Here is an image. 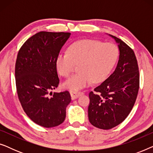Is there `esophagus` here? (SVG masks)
Here are the masks:
<instances>
[{"instance_id": "1", "label": "esophagus", "mask_w": 153, "mask_h": 153, "mask_svg": "<svg viewBox=\"0 0 153 153\" xmlns=\"http://www.w3.org/2000/svg\"><path fill=\"white\" fill-rule=\"evenodd\" d=\"M70 95H71V97H72V99L74 100V99H76L77 97H79L81 95H83V93H81V92H76V91H71Z\"/></svg>"}]
</instances>
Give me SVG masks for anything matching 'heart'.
I'll return each mask as SVG.
<instances>
[{
  "label": "heart",
  "instance_id": "obj_1",
  "mask_svg": "<svg viewBox=\"0 0 153 153\" xmlns=\"http://www.w3.org/2000/svg\"><path fill=\"white\" fill-rule=\"evenodd\" d=\"M118 49L112 43L94 39H81L70 45L68 53H61L56 58L59 74L68 77L79 65V72L63 83L65 88L77 91L94 83L104 81L111 72L118 58Z\"/></svg>",
  "mask_w": 153,
  "mask_h": 153
}]
</instances>
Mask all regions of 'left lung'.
<instances>
[{"instance_id": "left-lung-1", "label": "left lung", "mask_w": 153, "mask_h": 153, "mask_svg": "<svg viewBox=\"0 0 153 153\" xmlns=\"http://www.w3.org/2000/svg\"><path fill=\"white\" fill-rule=\"evenodd\" d=\"M118 43L120 51L116 70L103 83L89 93L88 119L93 126L109 129L128 116L137 100L139 72L134 52L118 37L109 35Z\"/></svg>"}]
</instances>
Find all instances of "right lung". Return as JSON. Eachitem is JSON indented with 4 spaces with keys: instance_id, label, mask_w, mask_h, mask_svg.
<instances>
[{
    "instance_id": "right-lung-1",
    "label": "right lung",
    "mask_w": 153,
    "mask_h": 153,
    "mask_svg": "<svg viewBox=\"0 0 153 153\" xmlns=\"http://www.w3.org/2000/svg\"><path fill=\"white\" fill-rule=\"evenodd\" d=\"M70 35L41 31L27 39L19 51L15 65L19 100L27 116L42 127H56L65 119L70 93L49 95L59 84L56 58Z\"/></svg>"
}]
</instances>
